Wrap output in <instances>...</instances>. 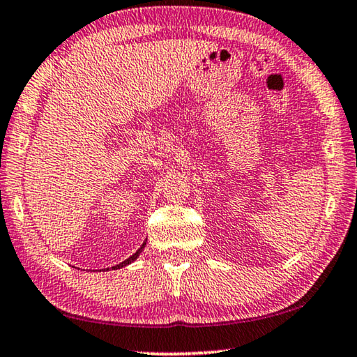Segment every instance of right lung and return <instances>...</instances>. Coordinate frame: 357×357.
<instances>
[{"label":"right lung","instance_id":"1","mask_svg":"<svg viewBox=\"0 0 357 357\" xmlns=\"http://www.w3.org/2000/svg\"><path fill=\"white\" fill-rule=\"evenodd\" d=\"M145 244H146V243H144V244H142V245H140V249H139V250H137V252H135V254H134L132 257H129V259H128V260H124L123 263H119V265H116V266H113V268H114V270H119V268H123V266H128V265H129V263H132L134 260H137V257H139V255L142 254V250H144V248H145ZM107 270H108V268H107Z\"/></svg>","mask_w":357,"mask_h":357}]
</instances>
